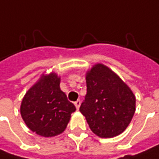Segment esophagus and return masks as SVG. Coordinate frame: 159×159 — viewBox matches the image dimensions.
I'll list each match as a JSON object with an SVG mask.
<instances>
[{"label": "esophagus", "instance_id": "1", "mask_svg": "<svg viewBox=\"0 0 159 159\" xmlns=\"http://www.w3.org/2000/svg\"><path fill=\"white\" fill-rule=\"evenodd\" d=\"M80 104H81V101L80 100H77V101H75L74 102V105H75V107L77 109H79L80 107Z\"/></svg>", "mask_w": 159, "mask_h": 159}]
</instances>
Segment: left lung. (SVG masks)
Masks as SVG:
<instances>
[{
    "label": "left lung",
    "mask_w": 159,
    "mask_h": 159,
    "mask_svg": "<svg viewBox=\"0 0 159 159\" xmlns=\"http://www.w3.org/2000/svg\"><path fill=\"white\" fill-rule=\"evenodd\" d=\"M87 94L80 111L91 131L100 138H114L125 130L136 110L130 88L108 67L97 63L86 72Z\"/></svg>",
    "instance_id": "1"
}]
</instances>
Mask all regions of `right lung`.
<instances>
[{
    "instance_id": "add662e5",
    "label": "right lung",
    "mask_w": 159,
    "mask_h": 159,
    "mask_svg": "<svg viewBox=\"0 0 159 159\" xmlns=\"http://www.w3.org/2000/svg\"><path fill=\"white\" fill-rule=\"evenodd\" d=\"M61 77L42 74L24 95L20 115L26 126L37 135L51 138L61 134L76 108L60 88Z\"/></svg>"
}]
</instances>
